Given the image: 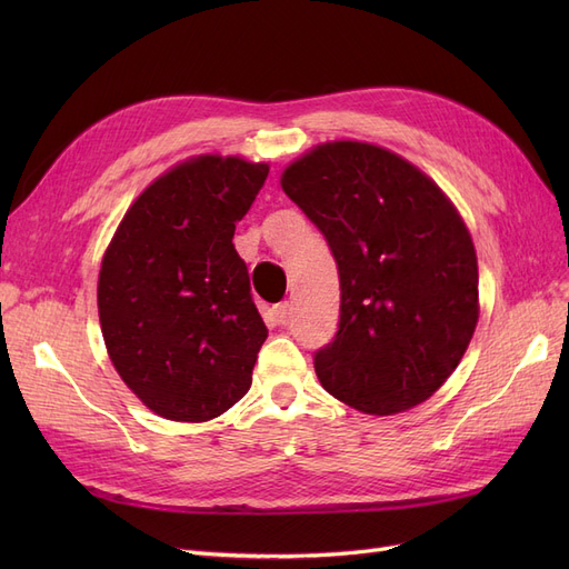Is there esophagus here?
I'll return each mask as SVG.
<instances>
[{"instance_id":"1","label":"esophagus","mask_w":569,"mask_h":569,"mask_svg":"<svg viewBox=\"0 0 569 569\" xmlns=\"http://www.w3.org/2000/svg\"><path fill=\"white\" fill-rule=\"evenodd\" d=\"M289 311H291L289 301H282V303H278V306H272V318H274V322L284 325L287 318H289Z\"/></svg>"}]
</instances>
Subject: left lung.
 Instances as JSON below:
<instances>
[{"label":"left lung","mask_w":569,"mask_h":569,"mask_svg":"<svg viewBox=\"0 0 569 569\" xmlns=\"http://www.w3.org/2000/svg\"><path fill=\"white\" fill-rule=\"evenodd\" d=\"M280 182L339 270V330L313 358L320 385L368 416L427 401L479 318L477 253L456 206L420 168L368 142L318 144Z\"/></svg>","instance_id":"1"}]
</instances>
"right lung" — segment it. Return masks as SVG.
<instances>
[{
  "label": "right lung",
  "mask_w": 569,
  "mask_h": 569,
  "mask_svg": "<svg viewBox=\"0 0 569 569\" xmlns=\"http://www.w3.org/2000/svg\"><path fill=\"white\" fill-rule=\"evenodd\" d=\"M268 170L218 153L170 168L134 199L101 258L109 358L161 418L213 420L251 387L268 330L232 237Z\"/></svg>",
  "instance_id": "right-lung-1"
}]
</instances>
